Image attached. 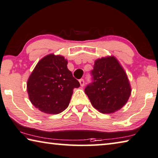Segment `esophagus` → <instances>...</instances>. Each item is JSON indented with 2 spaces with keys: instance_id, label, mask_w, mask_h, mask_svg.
<instances>
[{
  "instance_id": "1",
  "label": "esophagus",
  "mask_w": 158,
  "mask_h": 158,
  "mask_svg": "<svg viewBox=\"0 0 158 158\" xmlns=\"http://www.w3.org/2000/svg\"><path fill=\"white\" fill-rule=\"evenodd\" d=\"M79 83H80V85H81V86H84V80L83 79H81L79 80Z\"/></svg>"
}]
</instances>
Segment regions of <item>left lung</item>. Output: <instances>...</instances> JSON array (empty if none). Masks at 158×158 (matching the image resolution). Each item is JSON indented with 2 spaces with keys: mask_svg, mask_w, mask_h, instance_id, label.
Masks as SVG:
<instances>
[{
  "mask_svg": "<svg viewBox=\"0 0 158 158\" xmlns=\"http://www.w3.org/2000/svg\"><path fill=\"white\" fill-rule=\"evenodd\" d=\"M92 81L85 88L92 106L102 113H112L123 107L131 95L128 78L114 57L95 62Z\"/></svg>",
  "mask_w": 158,
  "mask_h": 158,
  "instance_id": "1",
  "label": "left lung"
}]
</instances>
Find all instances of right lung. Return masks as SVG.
I'll list each match as a JSON object with an SVG mask.
<instances>
[{"instance_id": "right-lung-1", "label": "right lung", "mask_w": 158, "mask_h": 158, "mask_svg": "<svg viewBox=\"0 0 158 158\" xmlns=\"http://www.w3.org/2000/svg\"><path fill=\"white\" fill-rule=\"evenodd\" d=\"M64 57L53 54L44 57L35 67L27 81L30 101L47 114H59L69 106L73 89L79 82L67 68Z\"/></svg>"}]
</instances>
